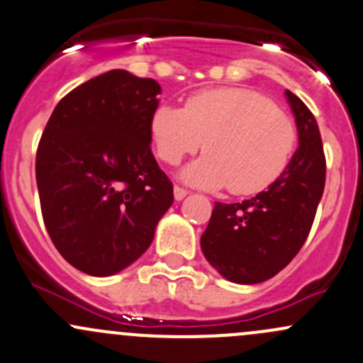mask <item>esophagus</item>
Masks as SVG:
<instances>
[{"label": "esophagus", "instance_id": "esophagus-1", "mask_svg": "<svg viewBox=\"0 0 363 363\" xmlns=\"http://www.w3.org/2000/svg\"><path fill=\"white\" fill-rule=\"evenodd\" d=\"M186 195H188V191H186L184 188H181V186H175V188H174V196H175V200H177V202H179V200L184 199Z\"/></svg>", "mask_w": 363, "mask_h": 363}]
</instances>
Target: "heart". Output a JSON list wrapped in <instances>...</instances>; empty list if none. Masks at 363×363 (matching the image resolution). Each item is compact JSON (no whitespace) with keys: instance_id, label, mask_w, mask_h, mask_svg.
I'll list each match as a JSON object with an SVG mask.
<instances>
[{"instance_id":"heart-1","label":"heart","mask_w":363,"mask_h":363,"mask_svg":"<svg viewBox=\"0 0 363 363\" xmlns=\"http://www.w3.org/2000/svg\"><path fill=\"white\" fill-rule=\"evenodd\" d=\"M149 128L156 155L168 164L203 145L207 155L182 168V181L203 189L228 188L233 195L272 186L296 145L294 119L246 87L200 91L188 98L184 111L160 105Z\"/></svg>"}]
</instances>
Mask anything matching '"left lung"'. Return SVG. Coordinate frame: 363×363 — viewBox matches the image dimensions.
<instances>
[{
  "mask_svg": "<svg viewBox=\"0 0 363 363\" xmlns=\"http://www.w3.org/2000/svg\"><path fill=\"white\" fill-rule=\"evenodd\" d=\"M298 147L286 170L240 203L216 202L200 246L207 262L237 284H256L284 269L306 242L325 189L323 144L313 112L286 89Z\"/></svg>",
  "mask_w": 363,
  "mask_h": 363,
  "instance_id": "obj_1",
  "label": "left lung"
}]
</instances>
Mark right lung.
Returning a JSON list of instances; mask_svg holds the SVG:
<instances>
[{
	"mask_svg": "<svg viewBox=\"0 0 363 363\" xmlns=\"http://www.w3.org/2000/svg\"><path fill=\"white\" fill-rule=\"evenodd\" d=\"M161 87L126 69L87 80L56 105L36 151L45 228L65 259L112 276L140 258L174 186L151 152Z\"/></svg>",
	"mask_w": 363,
	"mask_h": 363,
	"instance_id": "obj_1",
	"label": "right lung"
}]
</instances>
